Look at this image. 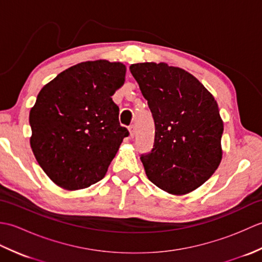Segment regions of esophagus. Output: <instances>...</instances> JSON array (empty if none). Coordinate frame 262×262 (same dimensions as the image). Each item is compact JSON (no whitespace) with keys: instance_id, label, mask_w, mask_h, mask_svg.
I'll return each instance as SVG.
<instances>
[{"instance_id":"34e87169","label":"esophagus","mask_w":262,"mask_h":262,"mask_svg":"<svg viewBox=\"0 0 262 262\" xmlns=\"http://www.w3.org/2000/svg\"><path fill=\"white\" fill-rule=\"evenodd\" d=\"M128 130H129V136L133 138L135 135V126L134 125H130L128 127Z\"/></svg>"}]
</instances>
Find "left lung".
Listing matches in <instances>:
<instances>
[{
    "instance_id": "obj_1",
    "label": "left lung",
    "mask_w": 262,
    "mask_h": 262,
    "mask_svg": "<svg viewBox=\"0 0 262 262\" xmlns=\"http://www.w3.org/2000/svg\"><path fill=\"white\" fill-rule=\"evenodd\" d=\"M154 118L151 153L142 155L146 176L174 196L207 181L222 161L224 125L219 105L189 72L166 63L129 66Z\"/></svg>"
}]
</instances>
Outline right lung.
Returning <instances> with one entry per match:
<instances>
[{
	"label": "right lung",
	"instance_id": "1",
	"mask_svg": "<svg viewBox=\"0 0 262 262\" xmlns=\"http://www.w3.org/2000/svg\"><path fill=\"white\" fill-rule=\"evenodd\" d=\"M126 66L88 60L63 71L38 93L30 110V146L55 185L79 190L100 181L128 130L118 120L114 93Z\"/></svg>",
	"mask_w": 262,
	"mask_h": 262
}]
</instances>
